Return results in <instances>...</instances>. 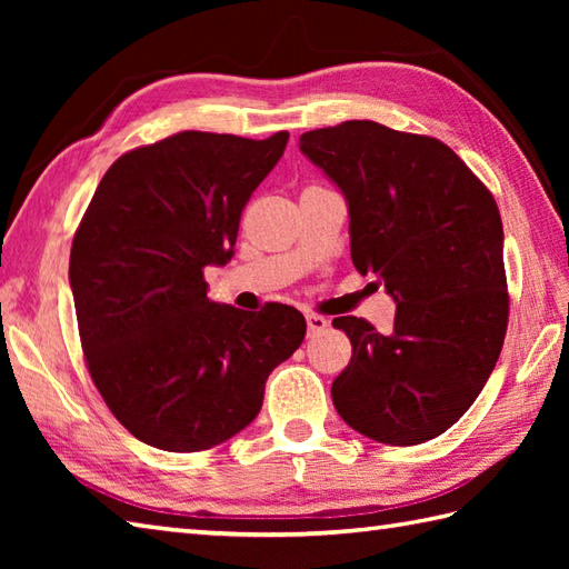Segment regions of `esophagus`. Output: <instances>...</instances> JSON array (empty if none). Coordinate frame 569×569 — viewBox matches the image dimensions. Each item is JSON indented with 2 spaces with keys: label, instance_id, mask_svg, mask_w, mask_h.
I'll list each match as a JSON object with an SVG mask.
<instances>
[{
  "label": "esophagus",
  "instance_id": "obj_1",
  "mask_svg": "<svg viewBox=\"0 0 569 569\" xmlns=\"http://www.w3.org/2000/svg\"><path fill=\"white\" fill-rule=\"evenodd\" d=\"M306 322H308V335H320L330 328L328 318H322V316H308Z\"/></svg>",
  "mask_w": 569,
  "mask_h": 569
}]
</instances>
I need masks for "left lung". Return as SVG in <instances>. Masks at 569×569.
Here are the masks:
<instances>
[{
  "label": "left lung",
  "mask_w": 569,
  "mask_h": 569,
  "mask_svg": "<svg viewBox=\"0 0 569 569\" xmlns=\"http://www.w3.org/2000/svg\"><path fill=\"white\" fill-rule=\"evenodd\" d=\"M300 151L340 188L359 273L393 298L389 335L335 318L352 342L332 403L383 445H420L467 413L501 355L503 224L487 186L432 137L369 119L306 131Z\"/></svg>",
  "instance_id": "8db88e82"
}]
</instances>
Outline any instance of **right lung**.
I'll return each mask as SVG.
<instances>
[{
  "label": "right lung",
  "mask_w": 569,
  "mask_h": 569,
  "mask_svg": "<svg viewBox=\"0 0 569 569\" xmlns=\"http://www.w3.org/2000/svg\"><path fill=\"white\" fill-rule=\"evenodd\" d=\"M180 131L110 166L70 249V291L90 377L122 426L166 452H200L259 416L269 373L306 337L291 306L212 303L204 266L234 257L239 217L283 156Z\"/></svg>",
  "instance_id": "right-lung-1"
}]
</instances>
